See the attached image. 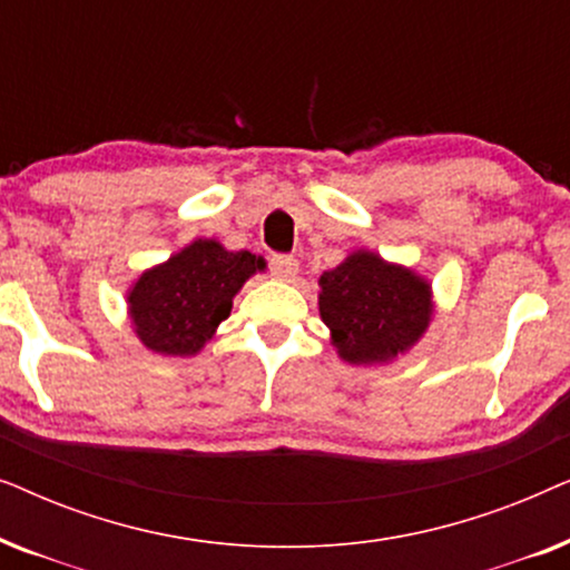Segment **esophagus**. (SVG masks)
I'll return each instance as SVG.
<instances>
[{"mask_svg":"<svg viewBox=\"0 0 570 570\" xmlns=\"http://www.w3.org/2000/svg\"><path fill=\"white\" fill-rule=\"evenodd\" d=\"M269 272H272V277H277V279H293L295 275H298V259L291 254H272Z\"/></svg>","mask_w":570,"mask_h":570,"instance_id":"34e87169","label":"esophagus"}]
</instances>
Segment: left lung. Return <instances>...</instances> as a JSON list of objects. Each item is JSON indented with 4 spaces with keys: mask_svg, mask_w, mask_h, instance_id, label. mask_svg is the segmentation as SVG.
<instances>
[{
    "mask_svg": "<svg viewBox=\"0 0 570 570\" xmlns=\"http://www.w3.org/2000/svg\"><path fill=\"white\" fill-rule=\"evenodd\" d=\"M318 311L350 363L392 361L431 322V287L410 269L357 252L318 277Z\"/></svg>",
    "mask_w": 570,
    "mask_h": 570,
    "instance_id": "left-lung-1",
    "label": "left lung"
}]
</instances>
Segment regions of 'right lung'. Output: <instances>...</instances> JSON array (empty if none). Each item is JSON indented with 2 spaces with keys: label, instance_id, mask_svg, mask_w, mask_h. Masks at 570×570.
Here are the masks:
<instances>
[{
  "label": "right lung",
  "instance_id": "obj_1",
  "mask_svg": "<svg viewBox=\"0 0 570 570\" xmlns=\"http://www.w3.org/2000/svg\"><path fill=\"white\" fill-rule=\"evenodd\" d=\"M262 267L252 252H225L217 240H194L131 287L129 314L139 340L155 353L194 355L228 318L233 295Z\"/></svg>",
  "mask_w": 570,
  "mask_h": 570
}]
</instances>
